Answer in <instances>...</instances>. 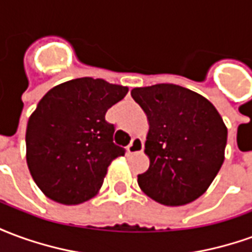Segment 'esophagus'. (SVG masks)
Segmentation results:
<instances>
[{"label": "esophagus", "instance_id": "obj_1", "mask_svg": "<svg viewBox=\"0 0 252 252\" xmlns=\"http://www.w3.org/2000/svg\"><path fill=\"white\" fill-rule=\"evenodd\" d=\"M143 140L140 137H133L132 139V142L129 143V146L126 147V154L128 155H132V154H136V153H142L143 151Z\"/></svg>", "mask_w": 252, "mask_h": 252}]
</instances>
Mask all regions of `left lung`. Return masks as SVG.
Instances as JSON below:
<instances>
[{
  "label": "left lung",
  "mask_w": 252,
  "mask_h": 252,
  "mask_svg": "<svg viewBox=\"0 0 252 252\" xmlns=\"http://www.w3.org/2000/svg\"><path fill=\"white\" fill-rule=\"evenodd\" d=\"M147 116L146 173L140 189L163 205L180 206L205 193L224 162L227 126L211 101L174 83L131 90Z\"/></svg>",
  "instance_id": "left-lung-1"
}]
</instances>
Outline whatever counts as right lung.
Masks as SVG:
<instances>
[{
    "label": "right lung",
    "instance_id": "add662e5",
    "mask_svg": "<svg viewBox=\"0 0 252 252\" xmlns=\"http://www.w3.org/2000/svg\"><path fill=\"white\" fill-rule=\"evenodd\" d=\"M126 93V86L85 77L58 85L39 101L25 142L28 169L44 195L78 205L98 193L112 160L124 155L105 113Z\"/></svg>",
    "mask_w": 252,
    "mask_h": 252
}]
</instances>
